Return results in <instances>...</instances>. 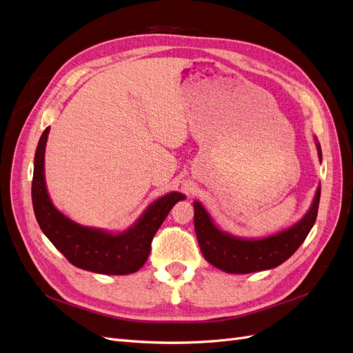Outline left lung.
I'll return each instance as SVG.
<instances>
[{
  "mask_svg": "<svg viewBox=\"0 0 353 353\" xmlns=\"http://www.w3.org/2000/svg\"><path fill=\"white\" fill-rule=\"evenodd\" d=\"M314 143L319 162H323L321 145L316 137H314ZM319 196L321 185H318L311 208L301 219L290 227L259 239L239 237L221 230L205 206L194 200V230L200 250L210 265L228 274H250L276 268L290 258L312 230Z\"/></svg>",
  "mask_w": 353,
  "mask_h": 353,
  "instance_id": "obj_1",
  "label": "left lung"
}]
</instances>
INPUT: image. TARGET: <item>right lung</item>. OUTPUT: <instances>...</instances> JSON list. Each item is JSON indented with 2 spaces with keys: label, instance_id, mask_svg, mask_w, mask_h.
I'll list each match as a JSON object with an SVG mask.
<instances>
[{
  "label": "right lung",
  "instance_id": "right-lung-1",
  "mask_svg": "<svg viewBox=\"0 0 353 353\" xmlns=\"http://www.w3.org/2000/svg\"><path fill=\"white\" fill-rule=\"evenodd\" d=\"M50 126L42 132L35 152L32 205L39 228L56 249L77 268L105 275L137 272L145 263L154 234L175 203L185 196L178 191L156 199L131 227L123 231L85 227L52 205L46 183V147Z\"/></svg>",
  "mask_w": 353,
  "mask_h": 353
}]
</instances>
